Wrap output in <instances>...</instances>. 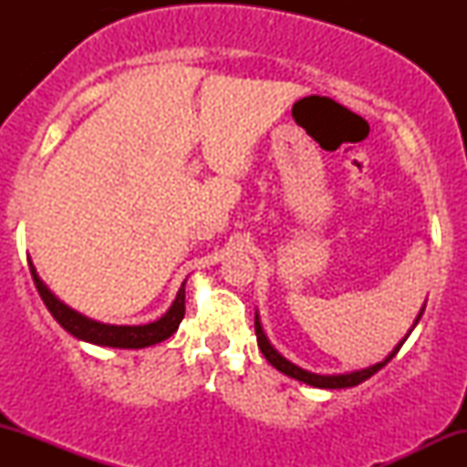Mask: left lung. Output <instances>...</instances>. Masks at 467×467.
I'll list each match as a JSON object with an SVG mask.
<instances>
[{
    "instance_id": "left-lung-1",
    "label": "left lung",
    "mask_w": 467,
    "mask_h": 467,
    "mask_svg": "<svg viewBox=\"0 0 467 467\" xmlns=\"http://www.w3.org/2000/svg\"><path fill=\"white\" fill-rule=\"evenodd\" d=\"M423 307H426V305H423ZM423 307H421L420 316H417V318H415V323H412L410 331L415 329V325H417V323H420V318H421V314H423ZM254 331H256V342H259V349H261V353H264V356H265V360L270 362L272 367L276 368V371L285 373L287 378H294V379H298V382H305V384H309V387H316V389H351V387H358V384H362L364 379H368V378H371L373 373H378L379 368H382V367H387V364H389V362L393 360V358H395V353L400 351V347L404 345V340H406V337L410 336V331H409V334H406L404 340H401L400 345L395 347V349L390 351L389 356L384 358L382 362L373 364V367L360 368V371H351V373L320 375V373L305 371V368L296 367V364H292V362H289V360H285V358H283L281 353H278V351L275 349V347L270 345V340H267V336L264 334V327H261L259 314H254Z\"/></svg>"
}]
</instances>
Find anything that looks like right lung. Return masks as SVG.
Masks as SVG:
<instances>
[{
	"label": "right lung",
	"instance_id": "right-lung-1",
	"mask_svg": "<svg viewBox=\"0 0 467 467\" xmlns=\"http://www.w3.org/2000/svg\"><path fill=\"white\" fill-rule=\"evenodd\" d=\"M32 281H35L36 289H39L41 301L46 303L47 312L55 316V320L67 334L85 342L100 347H116V349H144V347L158 345V342L166 340L178 331V327L184 318V283H182L178 296H175L173 305L169 307L162 318L149 325H107L99 323V320L88 318V316L74 312L66 303H61L55 294L47 289V285L36 275L32 261H28Z\"/></svg>",
	"mask_w": 467,
	"mask_h": 467
}]
</instances>
